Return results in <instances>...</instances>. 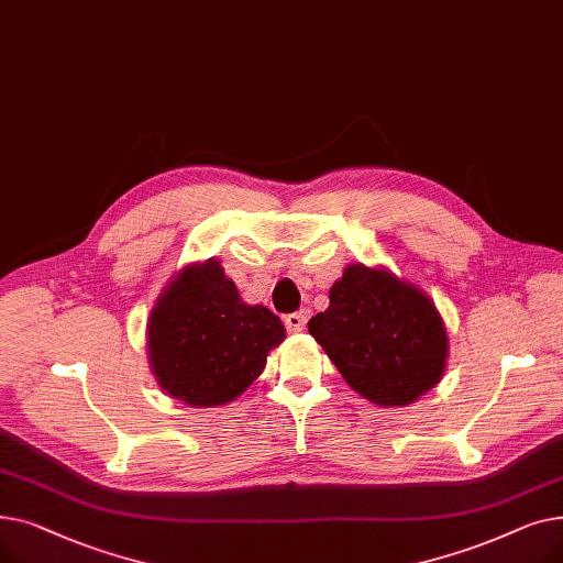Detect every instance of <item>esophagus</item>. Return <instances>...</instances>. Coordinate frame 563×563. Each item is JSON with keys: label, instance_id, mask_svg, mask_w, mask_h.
<instances>
[{"label": "esophagus", "instance_id": "1", "mask_svg": "<svg viewBox=\"0 0 563 563\" xmlns=\"http://www.w3.org/2000/svg\"><path fill=\"white\" fill-rule=\"evenodd\" d=\"M306 321H308L306 312H291L285 317V327L289 333H301L306 331Z\"/></svg>", "mask_w": 563, "mask_h": 563}]
</instances>
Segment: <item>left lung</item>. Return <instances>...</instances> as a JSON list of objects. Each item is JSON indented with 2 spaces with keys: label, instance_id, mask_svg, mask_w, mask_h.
Instances as JSON below:
<instances>
[{
  "label": "left lung",
  "instance_id": "1",
  "mask_svg": "<svg viewBox=\"0 0 563 563\" xmlns=\"http://www.w3.org/2000/svg\"><path fill=\"white\" fill-rule=\"evenodd\" d=\"M329 299L308 331L361 397L393 408L438 386L450 340L420 287L358 262L333 283Z\"/></svg>",
  "mask_w": 563,
  "mask_h": 563
}]
</instances>
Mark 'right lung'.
Here are the masks:
<instances>
[{"label":"right lung","instance_id":"add662e5","mask_svg":"<svg viewBox=\"0 0 563 563\" xmlns=\"http://www.w3.org/2000/svg\"><path fill=\"white\" fill-rule=\"evenodd\" d=\"M283 340L280 319L244 303L219 260L187 264L147 321V358L159 388L196 408L240 397Z\"/></svg>","mask_w":563,"mask_h":563}]
</instances>
